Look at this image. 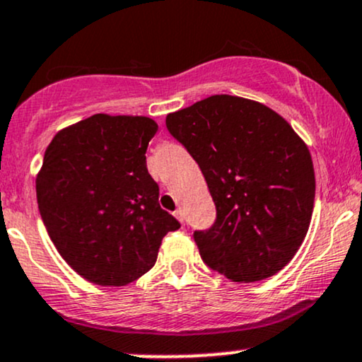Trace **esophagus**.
Masks as SVG:
<instances>
[{"label": "esophagus", "instance_id": "esophagus-1", "mask_svg": "<svg viewBox=\"0 0 362 362\" xmlns=\"http://www.w3.org/2000/svg\"><path fill=\"white\" fill-rule=\"evenodd\" d=\"M174 215H176V218L181 222V224H185V214H182V210H176Z\"/></svg>", "mask_w": 362, "mask_h": 362}]
</instances>
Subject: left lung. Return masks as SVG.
I'll use <instances>...</instances> for the list:
<instances>
[{
    "instance_id": "1",
    "label": "left lung",
    "mask_w": 362,
    "mask_h": 362,
    "mask_svg": "<svg viewBox=\"0 0 362 362\" xmlns=\"http://www.w3.org/2000/svg\"><path fill=\"white\" fill-rule=\"evenodd\" d=\"M165 127L200 165L217 209L197 230L203 262L233 282L265 280L298 253L315 205L308 145L274 109L212 95L169 112Z\"/></svg>"
}]
</instances>
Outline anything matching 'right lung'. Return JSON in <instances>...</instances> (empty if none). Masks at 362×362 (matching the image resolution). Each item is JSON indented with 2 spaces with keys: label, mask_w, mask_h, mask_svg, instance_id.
I'll return each mask as SVG.
<instances>
[{
  "label": "right lung",
  "mask_w": 362,
  "mask_h": 362,
  "mask_svg": "<svg viewBox=\"0 0 362 362\" xmlns=\"http://www.w3.org/2000/svg\"><path fill=\"white\" fill-rule=\"evenodd\" d=\"M156 121L93 115L59 129L35 177L39 212L64 262L88 282L123 287L156 265L181 224L160 209L147 169Z\"/></svg>",
  "instance_id": "add662e5"
}]
</instances>
